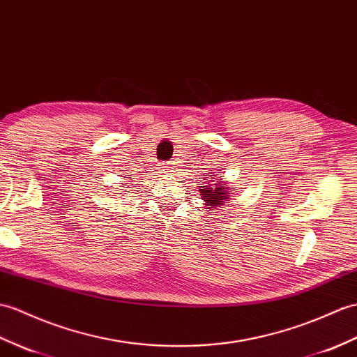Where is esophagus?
<instances>
[{
    "instance_id": "esophagus-1",
    "label": "esophagus",
    "mask_w": 357,
    "mask_h": 357,
    "mask_svg": "<svg viewBox=\"0 0 357 357\" xmlns=\"http://www.w3.org/2000/svg\"><path fill=\"white\" fill-rule=\"evenodd\" d=\"M161 172H172L173 170V165L172 164H161Z\"/></svg>"
}]
</instances>
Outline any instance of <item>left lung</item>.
Returning <instances> with one entry per match:
<instances>
[{
	"label": "left lung",
	"instance_id": "8db88e82",
	"mask_svg": "<svg viewBox=\"0 0 357 357\" xmlns=\"http://www.w3.org/2000/svg\"><path fill=\"white\" fill-rule=\"evenodd\" d=\"M208 179H205L206 182H201V188H199V192H201V199L205 202L206 208H218V206L225 205V202L229 199V196L234 193V190H229V187L223 182L222 179H218L216 175H213V173H208ZM231 193L229 194V192Z\"/></svg>",
	"mask_w": 357,
	"mask_h": 357
}]
</instances>
